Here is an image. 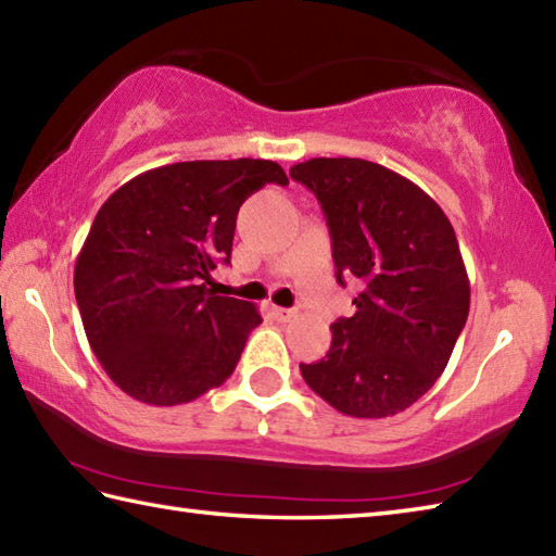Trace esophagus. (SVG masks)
<instances>
[{
    "mask_svg": "<svg viewBox=\"0 0 556 556\" xmlns=\"http://www.w3.org/2000/svg\"><path fill=\"white\" fill-rule=\"evenodd\" d=\"M274 316H276V321L288 324V321L294 319V316H298V312H294V309H286V307H274Z\"/></svg>",
    "mask_w": 556,
    "mask_h": 556,
    "instance_id": "esophagus-1",
    "label": "esophagus"
}]
</instances>
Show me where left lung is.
<instances>
[{
	"mask_svg": "<svg viewBox=\"0 0 556 556\" xmlns=\"http://www.w3.org/2000/svg\"><path fill=\"white\" fill-rule=\"evenodd\" d=\"M290 177L321 203L338 282H362L355 314L331 326V350L302 377L343 415L403 413L434 387L468 319L456 232L432 197L379 163L312 157Z\"/></svg>",
	"mask_w": 556,
	"mask_h": 556,
	"instance_id": "8db88e82",
	"label": "left lung"
}]
</instances>
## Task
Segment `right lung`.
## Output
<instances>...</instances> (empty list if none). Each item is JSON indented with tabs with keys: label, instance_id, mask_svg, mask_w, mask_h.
Segmentation results:
<instances>
[{
	"label": "right lung",
	"instance_id": "add662e5",
	"mask_svg": "<svg viewBox=\"0 0 556 556\" xmlns=\"http://www.w3.org/2000/svg\"><path fill=\"white\" fill-rule=\"evenodd\" d=\"M268 182L274 161H189L122 185L76 256L74 292L86 338L117 387L146 405L199 399L235 371L262 314L206 288L230 264L237 211Z\"/></svg>",
	"mask_w": 556,
	"mask_h": 556
}]
</instances>
